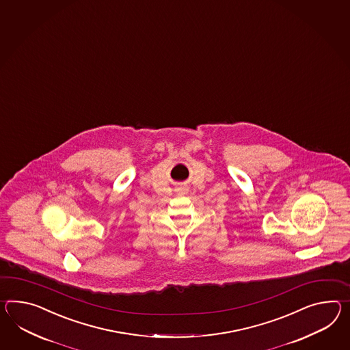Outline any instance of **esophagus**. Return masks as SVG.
Here are the masks:
<instances>
[{
	"mask_svg": "<svg viewBox=\"0 0 350 350\" xmlns=\"http://www.w3.org/2000/svg\"><path fill=\"white\" fill-rule=\"evenodd\" d=\"M178 191L180 193H185V192H186V189H185V188H179Z\"/></svg>",
	"mask_w": 350,
	"mask_h": 350,
	"instance_id": "obj_1",
	"label": "esophagus"
}]
</instances>
